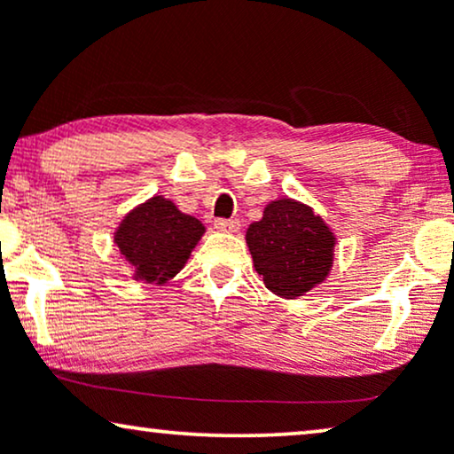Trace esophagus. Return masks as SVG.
I'll use <instances>...</instances> for the list:
<instances>
[{
  "label": "esophagus",
  "mask_w": 454,
  "mask_h": 454,
  "mask_svg": "<svg viewBox=\"0 0 454 454\" xmlns=\"http://www.w3.org/2000/svg\"><path fill=\"white\" fill-rule=\"evenodd\" d=\"M215 227L219 229V231L235 233L239 229V221L238 219H216L215 221Z\"/></svg>",
  "instance_id": "34e87169"
}]
</instances>
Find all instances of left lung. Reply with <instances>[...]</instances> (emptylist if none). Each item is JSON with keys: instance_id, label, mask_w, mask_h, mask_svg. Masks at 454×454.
<instances>
[{"instance_id": "1", "label": "left lung", "mask_w": 454, "mask_h": 454, "mask_svg": "<svg viewBox=\"0 0 454 454\" xmlns=\"http://www.w3.org/2000/svg\"><path fill=\"white\" fill-rule=\"evenodd\" d=\"M334 233L308 204L278 198L266 204L262 219L246 231L254 269L272 294L295 300L328 277Z\"/></svg>"}]
</instances>
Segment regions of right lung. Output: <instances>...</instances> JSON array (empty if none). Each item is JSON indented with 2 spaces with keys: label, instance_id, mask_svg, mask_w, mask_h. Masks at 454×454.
<instances>
[{
  "label": "right lung",
  "instance_id": "right-lung-1",
  "mask_svg": "<svg viewBox=\"0 0 454 454\" xmlns=\"http://www.w3.org/2000/svg\"><path fill=\"white\" fill-rule=\"evenodd\" d=\"M202 233L200 221L167 198L153 196L123 216L114 241L136 281L163 285L184 269Z\"/></svg>",
  "mask_w": 454,
  "mask_h": 454
}]
</instances>
